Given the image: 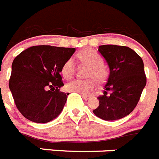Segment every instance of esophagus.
I'll list each match as a JSON object with an SVG mask.
<instances>
[{"instance_id":"34e87169","label":"esophagus","mask_w":159,"mask_h":159,"mask_svg":"<svg viewBox=\"0 0 159 159\" xmlns=\"http://www.w3.org/2000/svg\"><path fill=\"white\" fill-rule=\"evenodd\" d=\"M81 96H82V98H83L84 99H85V100H88V99H89L91 98V96L89 94H82Z\"/></svg>"}]
</instances>
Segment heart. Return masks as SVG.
<instances>
[{"mask_svg":"<svg viewBox=\"0 0 159 159\" xmlns=\"http://www.w3.org/2000/svg\"><path fill=\"white\" fill-rule=\"evenodd\" d=\"M78 60L83 64L90 66L88 71L89 79H74L66 85V89L71 92L85 93L93 89L98 82H102L106 78V71L103 67L104 61L98 52L92 49H85L77 55ZM75 72V64L74 59H67L61 67V74L66 78H70Z\"/></svg>","mask_w":159,"mask_h":159,"instance_id":"heart-1","label":"heart"}]
</instances>
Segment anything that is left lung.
<instances>
[{
    "mask_svg": "<svg viewBox=\"0 0 159 159\" xmlns=\"http://www.w3.org/2000/svg\"><path fill=\"white\" fill-rule=\"evenodd\" d=\"M98 51L108 64L110 75L104 94L97 98L98 107L93 112L106 121L121 119L136 107L146 86L143 61L135 51L122 45H100Z\"/></svg>",
    "mask_w": 159,
    "mask_h": 159,
    "instance_id": "8db88e82",
    "label": "left lung"
}]
</instances>
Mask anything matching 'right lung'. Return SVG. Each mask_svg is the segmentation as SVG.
I'll return each mask as SVG.
<instances>
[{
  "instance_id": "1",
  "label": "right lung",
  "mask_w": 159,
  "mask_h": 159,
  "mask_svg": "<svg viewBox=\"0 0 159 159\" xmlns=\"http://www.w3.org/2000/svg\"><path fill=\"white\" fill-rule=\"evenodd\" d=\"M74 52L75 48L36 45L15 57L9 85L16 108L25 118L46 123L61 114L70 93L59 90L64 85L60 74Z\"/></svg>"
}]
</instances>
